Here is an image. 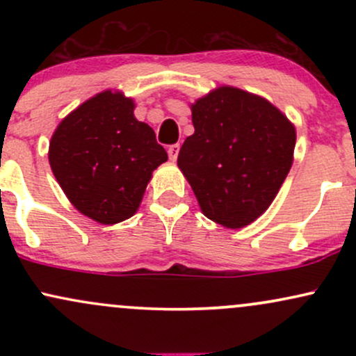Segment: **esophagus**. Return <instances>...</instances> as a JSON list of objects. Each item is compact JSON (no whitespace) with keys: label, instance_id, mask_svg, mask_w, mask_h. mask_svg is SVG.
Returning a JSON list of instances; mask_svg holds the SVG:
<instances>
[{"label":"esophagus","instance_id":"1","mask_svg":"<svg viewBox=\"0 0 356 356\" xmlns=\"http://www.w3.org/2000/svg\"><path fill=\"white\" fill-rule=\"evenodd\" d=\"M179 149H181V145H179V144L170 145L169 149H167V152H169L170 161H175V159H177V155H179Z\"/></svg>","mask_w":356,"mask_h":356}]
</instances>
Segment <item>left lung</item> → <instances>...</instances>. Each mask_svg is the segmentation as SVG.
Here are the masks:
<instances>
[{
    "label": "left lung",
    "mask_w": 356,
    "mask_h": 356,
    "mask_svg": "<svg viewBox=\"0 0 356 356\" xmlns=\"http://www.w3.org/2000/svg\"><path fill=\"white\" fill-rule=\"evenodd\" d=\"M194 134L177 165L202 214L231 229L248 226L275 201L293 164L295 125L263 97L219 87L192 104Z\"/></svg>",
    "instance_id": "8db88e82"
}]
</instances>
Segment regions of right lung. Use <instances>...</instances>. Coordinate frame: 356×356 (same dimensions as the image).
Wrapping results in <instances>:
<instances>
[{
	"mask_svg": "<svg viewBox=\"0 0 356 356\" xmlns=\"http://www.w3.org/2000/svg\"><path fill=\"white\" fill-rule=\"evenodd\" d=\"M134 108L122 92L105 90L68 113L51 136L53 175L75 209L100 224L132 218L152 172L167 161Z\"/></svg>",
	"mask_w": 356,
	"mask_h": 356,
	"instance_id": "add662e5",
	"label": "right lung"
}]
</instances>
